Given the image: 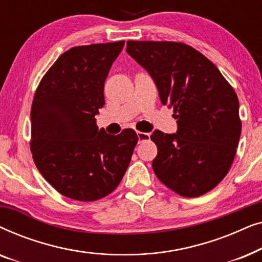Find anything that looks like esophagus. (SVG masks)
<instances>
[{
	"label": "esophagus",
	"mask_w": 262,
	"mask_h": 262,
	"mask_svg": "<svg viewBox=\"0 0 262 262\" xmlns=\"http://www.w3.org/2000/svg\"><path fill=\"white\" fill-rule=\"evenodd\" d=\"M137 136H138V139L139 142H143V141H146V139L150 138V135L146 134V132H141V131H137Z\"/></svg>",
	"instance_id": "obj_1"
}]
</instances>
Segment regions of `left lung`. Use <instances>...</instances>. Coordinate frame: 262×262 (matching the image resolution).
<instances>
[{"instance_id":"obj_1","label":"left lung","mask_w":262,"mask_h":262,"mask_svg":"<svg viewBox=\"0 0 262 262\" xmlns=\"http://www.w3.org/2000/svg\"><path fill=\"white\" fill-rule=\"evenodd\" d=\"M126 52L148 71L162 105L174 110L177 134L155 130L152 169L159 180L187 198L223 180L241 136L238 99L214 64L175 41L128 40Z\"/></svg>"}]
</instances>
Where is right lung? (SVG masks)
Wrapping results in <instances>:
<instances>
[{"instance_id": "obj_1", "label": "right lung", "mask_w": 262, "mask_h": 262, "mask_svg": "<svg viewBox=\"0 0 262 262\" xmlns=\"http://www.w3.org/2000/svg\"><path fill=\"white\" fill-rule=\"evenodd\" d=\"M125 41L71 48L41 78L31 110V151L38 170L60 194L94 202L123 179L138 136L98 127L103 85Z\"/></svg>"}]
</instances>
